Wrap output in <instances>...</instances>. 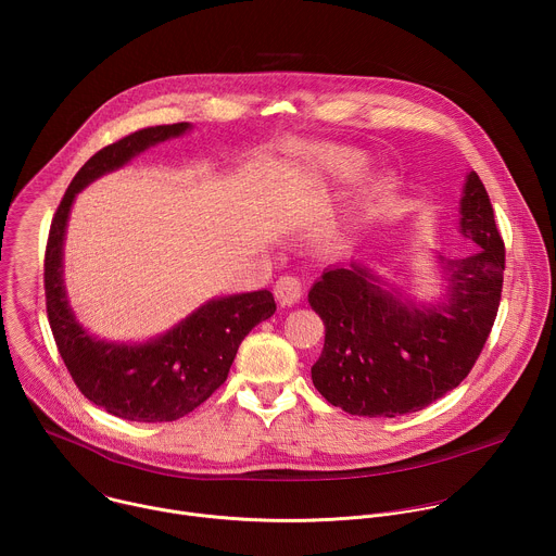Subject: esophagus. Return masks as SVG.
Returning <instances> with one entry per match:
<instances>
[{
  "mask_svg": "<svg viewBox=\"0 0 556 556\" xmlns=\"http://www.w3.org/2000/svg\"><path fill=\"white\" fill-rule=\"evenodd\" d=\"M301 292H303V286H301L299 277H294V275H283L275 283V296L281 305L296 303L301 299Z\"/></svg>",
  "mask_w": 556,
  "mask_h": 556,
  "instance_id": "obj_1",
  "label": "esophagus"
}]
</instances>
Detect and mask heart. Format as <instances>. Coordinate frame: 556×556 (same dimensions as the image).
Here are the masks:
<instances>
[{
  "label": "heart",
  "instance_id": "1",
  "mask_svg": "<svg viewBox=\"0 0 556 556\" xmlns=\"http://www.w3.org/2000/svg\"><path fill=\"white\" fill-rule=\"evenodd\" d=\"M309 161L319 167L326 169L330 174H339V176H358L363 172V157L343 151V149H334V147H316L307 151Z\"/></svg>",
  "mask_w": 556,
  "mask_h": 556
}]
</instances>
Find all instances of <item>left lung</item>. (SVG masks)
<instances>
[{
	"mask_svg": "<svg viewBox=\"0 0 556 556\" xmlns=\"http://www.w3.org/2000/svg\"><path fill=\"white\" fill-rule=\"evenodd\" d=\"M459 230L478 253L442 260L448 301L412 307L367 268H330L307 294L326 326L312 382L352 416L420 412L455 389L480 358L502 301L506 249L480 176L470 172Z\"/></svg>",
	"mask_w": 556,
	"mask_h": 556,
	"instance_id": "8db88e82",
	"label": "left lung"
}]
</instances>
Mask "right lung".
<instances>
[{
    "instance_id": "1",
    "label": "right lung",
    "mask_w": 556,
    "mask_h": 556,
    "mask_svg": "<svg viewBox=\"0 0 556 556\" xmlns=\"http://www.w3.org/2000/svg\"><path fill=\"white\" fill-rule=\"evenodd\" d=\"M189 123L138 129L97 151L72 178L48 232L43 286L56 350L86 399L112 416L136 422H174L198 409L228 376L237 348L277 303L268 290L213 299L144 345H116L92 339L67 305L61 279V251L74 195L99 176L129 163L147 147L180 136Z\"/></svg>"
}]
</instances>
